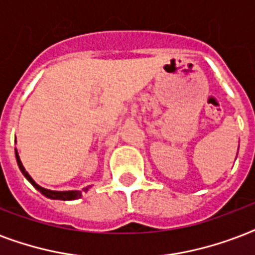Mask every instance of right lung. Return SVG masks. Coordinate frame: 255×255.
Wrapping results in <instances>:
<instances>
[{
  "mask_svg": "<svg viewBox=\"0 0 255 255\" xmlns=\"http://www.w3.org/2000/svg\"><path fill=\"white\" fill-rule=\"evenodd\" d=\"M15 160H17V164H18V168L19 170L22 172V174L25 176L26 180L31 184V185L38 190V192H41L45 197L47 198H51V200H63V201H70V200H77V198H81L82 197V192L81 190H51V189H46V188H42L41 185H38L37 182L34 181L31 176H30L26 169L23 168L21 163V159H19V155H18L17 149H15ZM88 188H85V192L87 190Z\"/></svg>",
  "mask_w": 255,
  "mask_h": 255,
  "instance_id": "obj_1",
  "label": "right lung"
}]
</instances>
